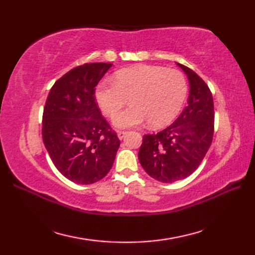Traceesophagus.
<instances>
[{
	"mask_svg": "<svg viewBox=\"0 0 255 255\" xmlns=\"http://www.w3.org/2000/svg\"><path fill=\"white\" fill-rule=\"evenodd\" d=\"M126 133H127V131L119 130V131H117V136H118V138H119V139H123L125 136H126Z\"/></svg>",
	"mask_w": 255,
	"mask_h": 255,
	"instance_id": "1",
	"label": "esophagus"
}]
</instances>
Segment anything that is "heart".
I'll return each instance as SVG.
<instances>
[{
  "instance_id": "heart-1",
  "label": "heart",
  "mask_w": 255,
  "mask_h": 255,
  "mask_svg": "<svg viewBox=\"0 0 255 255\" xmlns=\"http://www.w3.org/2000/svg\"><path fill=\"white\" fill-rule=\"evenodd\" d=\"M187 84L175 69L156 66H136L119 70L114 82L103 81L95 88V100L107 117H113L129 97L132 106L114 117L118 128H129L149 123L162 127L180 112L186 97Z\"/></svg>"
}]
</instances>
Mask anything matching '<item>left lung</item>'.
Listing matches in <instances>:
<instances>
[{
  "label": "left lung",
  "instance_id": "obj_1",
  "mask_svg": "<svg viewBox=\"0 0 255 255\" xmlns=\"http://www.w3.org/2000/svg\"><path fill=\"white\" fill-rule=\"evenodd\" d=\"M176 64L189 82L187 106L169 127L144 134L138 153L143 170L162 183L191 175L202 163L214 136V100L208 85L193 70Z\"/></svg>",
  "mask_w": 255,
  "mask_h": 255
}]
</instances>
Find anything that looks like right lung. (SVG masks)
Returning a JSON list of instances; mask_svg holds the SVG:
<instances>
[{
	"instance_id": "obj_1",
	"label": "right lung",
	"mask_w": 255,
	"mask_h": 255,
	"mask_svg": "<svg viewBox=\"0 0 255 255\" xmlns=\"http://www.w3.org/2000/svg\"><path fill=\"white\" fill-rule=\"evenodd\" d=\"M112 63L79 66L56 81L42 114V140L68 180L88 185L112 169L121 141L95 100V86Z\"/></svg>"
}]
</instances>
